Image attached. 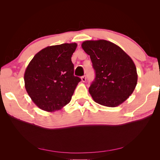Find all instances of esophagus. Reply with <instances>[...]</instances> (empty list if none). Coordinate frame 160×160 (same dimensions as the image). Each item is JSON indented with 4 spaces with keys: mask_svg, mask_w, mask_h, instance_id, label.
<instances>
[{
    "mask_svg": "<svg viewBox=\"0 0 160 160\" xmlns=\"http://www.w3.org/2000/svg\"><path fill=\"white\" fill-rule=\"evenodd\" d=\"M81 81H83V82H85V81H86V77L85 75L83 76V77H81Z\"/></svg>",
    "mask_w": 160,
    "mask_h": 160,
    "instance_id": "34e87169",
    "label": "esophagus"
}]
</instances>
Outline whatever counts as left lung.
<instances>
[{
  "mask_svg": "<svg viewBox=\"0 0 160 160\" xmlns=\"http://www.w3.org/2000/svg\"><path fill=\"white\" fill-rule=\"evenodd\" d=\"M81 47L90 56L95 72V80L89 88L92 98L106 107L122 104L137 85V69L133 60L119 46L108 41H85Z\"/></svg>",
  "mask_w": 160,
  "mask_h": 160,
  "instance_id": "obj_1",
  "label": "left lung"
}]
</instances>
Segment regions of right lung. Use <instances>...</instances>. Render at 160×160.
<instances>
[{
    "label": "right lung",
    "mask_w": 160,
    "mask_h": 160,
    "mask_svg": "<svg viewBox=\"0 0 160 160\" xmlns=\"http://www.w3.org/2000/svg\"><path fill=\"white\" fill-rule=\"evenodd\" d=\"M77 43L47 47L34 56L24 75L27 93L38 108L49 112L68 104L81 79L73 75L71 57Z\"/></svg>",
    "instance_id": "add662e5"
}]
</instances>
